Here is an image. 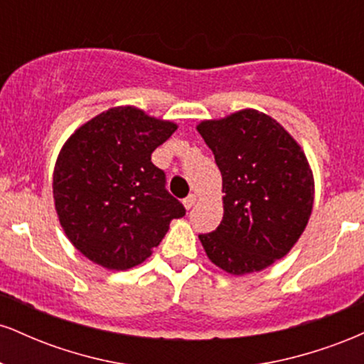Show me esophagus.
I'll list each match as a JSON object with an SVG mask.
<instances>
[{
	"instance_id": "esophagus-1",
	"label": "esophagus",
	"mask_w": 364,
	"mask_h": 364,
	"mask_svg": "<svg viewBox=\"0 0 364 364\" xmlns=\"http://www.w3.org/2000/svg\"><path fill=\"white\" fill-rule=\"evenodd\" d=\"M195 203H196V195L195 193H190L185 200H183V205H185L186 210H190V208L193 207Z\"/></svg>"
}]
</instances>
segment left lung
Returning <instances> with one entry per match:
<instances>
[{
	"instance_id": "obj_1",
	"label": "left lung",
	"mask_w": 364,
	"mask_h": 364,
	"mask_svg": "<svg viewBox=\"0 0 364 364\" xmlns=\"http://www.w3.org/2000/svg\"><path fill=\"white\" fill-rule=\"evenodd\" d=\"M196 129L214 152L224 193L223 220L200 243L224 272H260L291 252L310 220V162L281 123L257 109L203 119Z\"/></svg>"
}]
</instances>
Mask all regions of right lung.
Instances as JSON below:
<instances>
[{"label":"right lung","mask_w":364,"mask_h":364,"mask_svg":"<svg viewBox=\"0 0 364 364\" xmlns=\"http://www.w3.org/2000/svg\"><path fill=\"white\" fill-rule=\"evenodd\" d=\"M176 128L135 106H116L65 141L53 173L54 208L70 243L90 262L132 269L152 255L171 220L185 215L150 161Z\"/></svg>","instance_id":"obj_1"}]
</instances>
